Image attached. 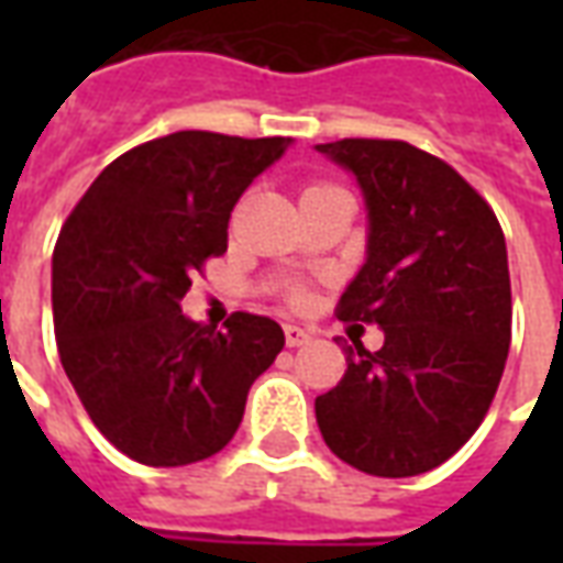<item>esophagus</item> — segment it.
I'll return each mask as SVG.
<instances>
[{
  "instance_id": "1",
  "label": "esophagus",
  "mask_w": 563,
  "mask_h": 563,
  "mask_svg": "<svg viewBox=\"0 0 563 563\" xmlns=\"http://www.w3.org/2000/svg\"><path fill=\"white\" fill-rule=\"evenodd\" d=\"M283 334H286V346H305L310 341V331L301 329V325H286Z\"/></svg>"
}]
</instances>
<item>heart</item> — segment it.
<instances>
[{
	"label": "heart",
	"instance_id": "obj_1",
	"mask_svg": "<svg viewBox=\"0 0 563 563\" xmlns=\"http://www.w3.org/2000/svg\"><path fill=\"white\" fill-rule=\"evenodd\" d=\"M292 301H301V292H298V289L292 292Z\"/></svg>",
	"mask_w": 563,
	"mask_h": 563
}]
</instances>
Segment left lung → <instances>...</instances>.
Returning a JSON list of instances; mask_svg holds the SVG:
<instances>
[{"mask_svg":"<svg viewBox=\"0 0 563 563\" xmlns=\"http://www.w3.org/2000/svg\"><path fill=\"white\" fill-rule=\"evenodd\" d=\"M355 174L367 258L338 305L379 325L377 353L346 346V374L317 398L329 449L371 476H419L452 459L495 401L512 295L495 210L452 165L407 141L317 144Z\"/></svg>","mask_w":563,"mask_h":563,"instance_id":"1","label":"left lung"}]
</instances>
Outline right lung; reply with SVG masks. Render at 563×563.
Here are the masks:
<instances>
[{"label":"right lung","mask_w":563,"mask_h":563,"mask_svg":"<svg viewBox=\"0 0 563 563\" xmlns=\"http://www.w3.org/2000/svg\"><path fill=\"white\" fill-rule=\"evenodd\" d=\"M289 139L174 132L126 150L68 213L54 250L59 362L92 424L123 455L180 467L217 455L283 329L238 310L184 317L192 274L229 246V217Z\"/></svg>","instance_id":"obj_1"}]
</instances>
